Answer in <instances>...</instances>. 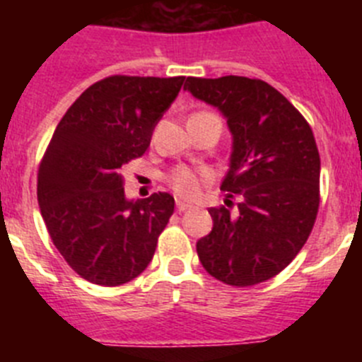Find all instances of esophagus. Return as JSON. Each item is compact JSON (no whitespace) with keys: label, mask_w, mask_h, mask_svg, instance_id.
I'll return each instance as SVG.
<instances>
[{"label":"esophagus","mask_w":362,"mask_h":362,"mask_svg":"<svg viewBox=\"0 0 362 362\" xmlns=\"http://www.w3.org/2000/svg\"><path fill=\"white\" fill-rule=\"evenodd\" d=\"M192 204L185 203V201H177V212H185V210H190Z\"/></svg>","instance_id":"esophagus-1"}]
</instances>
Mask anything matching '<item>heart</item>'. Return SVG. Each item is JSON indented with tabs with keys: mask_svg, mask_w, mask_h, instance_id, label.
<instances>
[{
	"mask_svg": "<svg viewBox=\"0 0 362 362\" xmlns=\"http://www.w3.org/2000/svg\"><path fill=\"white\" fill-rule=\"evenodd\" d=\"M170 185L179 196L194 197L199 192V175L190 168H175L170 174Z\"/></svg>",
	"mask_w": 362,
	"mask_h": 362,
	"instance_id": "obj_1",
	"label": "heart"
}]
</instances>
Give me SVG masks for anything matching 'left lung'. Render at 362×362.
Segmentation results:
<instances>
[{"label": "left lung", "mask_w": 362, "mask_h": 362, "mask_svg": "<svg viewBox=\"0 0 362 362\" xmlns=\"http://www.w3.org/2000/svg\"><path fill=\"white\" fill-rule=\"evenodd\" d=\"M185 90L223 114L232 134L221 190L239 194L238 216L210 209L214 228L197 241L210 276L252 286L277 276L305 246L319 209L321 159L312 129L261 79L187 78Z\"/></svg>", "instance_id": "8db88e82"}]
</instances>
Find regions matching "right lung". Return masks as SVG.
I'll return each instance as SVG.
<instances>
[{"instance_id": "obj_1", "label": "right lung", "mask_w": 362, "mask_h": 362, "mask_svg": "<svg viewBox=\"0 0 362 362\" xmlns=\"http://www.w3.org/2000/svg\"><path fill=\"white\" fill-rule=\"evenodd\" d=\"M185 78L110 76L88 86L54 130L37 174V203L76 274L101 286L136 279L174 214L166 192L127 199L121 166L150 146Z\"/></svg>"}]
</instances>
